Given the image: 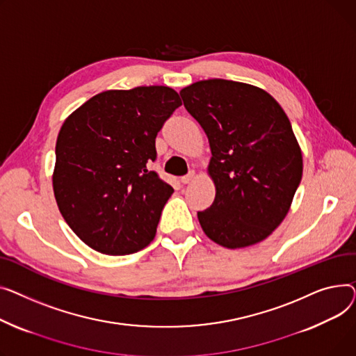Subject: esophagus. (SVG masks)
<instances>
[{
	"instance_id": "1",
	"label": "esophagus",
	"mask_w": 356,
	"mask_h": 356,
	"mask_svg": "<svg viewBox=\"0 0 356 356\" xmlns=\"http://www.w3.org/2000/svg\"><path fill=\"white\" fill-rule=\"evenodd\" d=\"M194 178H195V172H194V171H191L190 174H188V175H185V177H182V178H181V182H182V184H190V182H193V181H194Z\"/></svg>"
}]
</instances>
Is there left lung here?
<instances>
[{
    "label": "left lung",
    "instance_id": "8db88e82",
    "mask_svg": "<svg viewBox=\"0 0 356 356\" xmlns=\"http://www.w3.org/2000/svg\"><path fill=\"white\" fill-rule=\"evenodd\" d=\"M211 149L207 174L216 198L198 213L205 236L227 248L266 240L286 218L303 158L276 99L248 83L208 79L179 92Z\"/></svg>",
    "mask_w": 356,
    "mask_h": 356
}]
</instances>
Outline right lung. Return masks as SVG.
<instances>
[{
  "label": "right lung",
  "instance_id": "1",
  "mask_svg": "<svg viewBox=\"0 0 356 356\" xmlns=\"http://www.w3.org/2000/svg\"><path fill=\"white\" fill-rule=\"evenodd\" d=\"M168 86L97 93L70 113L56 142L53 191L74 234L102 254L124 256L148 245L170 184L146 168L155 138L181 106Z\"/></svg>",
  "mask_w": 356,
  "mask_h": 356
}]
</instances>
